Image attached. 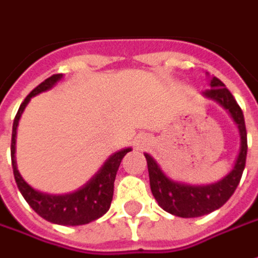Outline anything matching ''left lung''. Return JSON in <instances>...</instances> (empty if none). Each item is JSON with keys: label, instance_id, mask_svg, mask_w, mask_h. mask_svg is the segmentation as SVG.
I'll list each match as a JSON object with an SVG mask.
<instances>
[{"label": "left lung", "instance_id": "8db88e82", "mask_svg": "<svg viewBox=\"0 0 258 258\" xmlns=\"http://www.w3.org/2000/svg\"><path fill=\"white\" fill-rule=\"evenodd\" d=\"M211 89L203 92V96L214 100L228 111L239 128L240 135V149L236 156L235 165L226 176L211 184H185L167 177L162 172L159 165L151 155L144 154L147 158L149 184L155 200L162 210H165L174 217L197 218L211 214L212 211L221 208L235 192L236 187L242 179L246 155H247V133L244 125V117L240 106L226 89L222 81L217 77H211Z\"/></svg>", "mask_w": 258, "mask_h": 258}]
</instances>
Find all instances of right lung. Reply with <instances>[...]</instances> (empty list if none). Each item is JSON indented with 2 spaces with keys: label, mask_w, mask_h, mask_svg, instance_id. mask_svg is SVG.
<instances>
[{
  "label": "right lung",
  "mask_w": 258,
  "mask_h": 258,
  "mask_svg": "<svg viewBox=\"0 0 258 258\" xmlns=\"http://www.w3.org/2000/svg\"><path fill=\"white\" fill-rule=\"evenodd\" d=\"M61 78H62V74H55L46 81H43L40 85L36 86L35 89L29 93L26 99L23 100V103L21 104L14 120V125H12L11 159H12V169H14V176H15L18 188L22 192L26 203L32 207V210L48 222L66 225V226H77V225H85L92 221H96L98 218L103 217L109 211L111 200H113L117 170L124 156L131 151V148H124L110 155L102 165V167L95 173V176L88 180V183L73 192L47 194V192L37 191L33 187H30L23 180L16 167V128L19 124V118L22 116L25 107L30 102V99L41 92L51 89L53 86L57 85V82H60Z\"/></svg>",
  "instance_id": "right-lung-1"
}]
</instances>
